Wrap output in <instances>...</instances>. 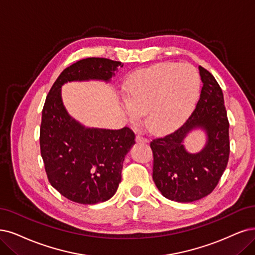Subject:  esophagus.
Returning a JSON list of instances; mask_svg holds the SVG:
<instances>
[{"instance_id": "1", "label": "esophagus", "mask_w": 255, "mask_h": 255, "mask_svg": "<svg viewBox=\"0 0 255 255\" xmlns=\"http://www.w3.org/2000/svg\"><path fill=\"white\" fill-rule=\"evenodd\" d=\"M136 142L137 143H148V139L146 138V137H144V136H142V135H136Z\"/></svg>"}]
</instances>
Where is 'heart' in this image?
Wrapping results in <instances>:
<instances>
[{
  "mask_svg": "<svg viewBox=\"0 0 255 255\" xmlns=\"http://www.w3.org/2000/svg\"><path fill=\"white\" fill-rule=\"evenodd\" d=\"M199 87V75L189 65H153L128 79L127 113L132 121L147 113L150 130L155 133L171 132L189 115Z\"/></svg>",
  "mask_w": 255,
  "mask_h": 255,
  "instance_id": "obj_1",
  "label": "heart"
}]
</instances>
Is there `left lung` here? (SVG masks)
Listing matches in <instances>:
<instances>
[{
	"label": "left lung",
	"instance_id": "left-lung-1",
	"mask_svg": "<svg viewBox=\"0 0 255 255\" xmlns=\"http://www.w3.org/2000/svg\"><path fill=\"white\" fill-rule=\"evenodd\" d=\"M203 86L190 117L174 132L150 142L153 153V181L167 199L190 203L210 194L228 164L229 121L222 88L213 75L199 67ZM203 128L209 136L201 153L185 151L182 140L192 128Z\"/></svg>",
	"mask_w": 255,
	"mask_h": 255
}]
</instances>
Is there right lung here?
Wrapping results in <instances>:
<instances>
[{
  "label": "right lung",
  "instance_id": "obj_1",
  "mask_svg": "<svg viewBox=\"0 0 255 255\" xmlns=\"http://www.w3.org/2000/svg\"><path fill=\"white\" fill-rule=\"evenodd\" d=\"M120 66L121 62L104 58L81 60L62 71L47 94L40 129L41 155L51 186L72 202L92 205L115 195L135 134L129 127L85 128L66 111L61 87L71 81H109Z\"/></svg>",
  "mask_w": 255,
  "mask_h": 255
}]
</instances>
